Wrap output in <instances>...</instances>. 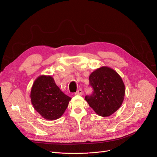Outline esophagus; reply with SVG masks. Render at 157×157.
Returning a JSON list of instances; mask_svg holds the SVG:
<instances>
[{
	"label": "esophagus",
	"instance_id": "obj_1",
	"mask_svg": "<svg viewBox=\"0 0 157 157\" xmlns=\"http://www.w3.org/2000/svg\"><path fill=\"white\" fill-rule=\"evenodd\" d=\"M75 95H83V91L81 89H79L77 91V92L75 93Z\"/></svg>",
	"mask_w": 157,
	"mask_h": 157
}]
</instances>
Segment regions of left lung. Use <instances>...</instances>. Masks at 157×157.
<instances>
[{
    "label": "left lung",
    "instance_id": "left-lung-1",
    "mask_svg": "<svg viewBox=\"0 0 157 157\" xmlns=\"http://www.w3.org/2000/svg\"><path fill=\"white\" fill-rule=\"evenodd\" d=\"M90 84L94 88L85 99L94 112L102 117L110 116L121 106L125 94L123 81L115 70L102 66L90 75Z\"/></svg>",
    "mask_w": 157,
    "mask_h": 157
}]
</instances>
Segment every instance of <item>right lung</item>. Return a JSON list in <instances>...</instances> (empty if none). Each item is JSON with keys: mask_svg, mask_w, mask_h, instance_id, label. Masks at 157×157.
I'll list each match as a JSON object with an SVG mask.
<instances>
[{"mask_svg": "<svg viewBox=\"0 0 157 157\" xmlns=\"http://www.w3.org/2000/svg\"><path fill=\"white\" fill-rule=\"evenodd\" d=\"M30 97L34 109L47 120L61 117L71 99L60 90L52 76L44 75L34 80Z\"/></svg>", "mask_w": 157, "mask_h": 157, "instance_id": "right-lung-1", "label": "right lung"}]
</instances>
